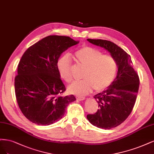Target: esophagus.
<instances>
[{"mask_svg": "<svg viewBox=\"0 0 154 154\" xmlns=\"http://www.w3.org/2000/svg\"><path fill=\"white\" fill-rule=\"evenodd\" d=\"M85 98L84 97H77V100H79V101H82V100H85Z\"/></svg>", "mask_w": 154, "mask_h": 154, "instance_id": "34e87169", "label": "esophagus"}]
</instances>
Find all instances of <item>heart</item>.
I'll list each match as a JSON object with an SVG mask.
<instances>
[{
  "mask_svg": "<svg viewBox=\"0 0 154 154\" xmlns=\"http://www.w3.org/2000/svg\"><path fill=\"white\" fill-rule=\"evenodd\" d=\"M74 59L79 65L85 67L82 81H75L68 87V92L78 96L90 93L94 89L100 92L106 89L113 81L117 70L115 59L109 55H102L97 48L84 46L74 54ZM57 68L59 75L66 82H71L72 64L68 56L59 59Z\"/></svg>",
  "mask_w": 154,
  "mask_h": 154,
  "instance_id": "b5f03b06",
  "label": "heart"
}]
</instances>
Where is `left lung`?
I'll return each mask as SVG.
<instances>
[{"mask_svg":"<svg viewBox=\"0 0 154 154\" xmlns=\"http://www.w3.org/2000/svg\"><path fill=\"white\" fill-rule=\"evenodd\" d=\"M87 40L107 51L116 61L118 70L116 78L105 90L94 96L99 109L93 115H87L93 125L111 129L120 125L130 115L136 102L140 79L132 66L131 56L122 48L103 39Z\"/></svg>","mask_w":154,"mask_h":154,"instance_id":"8db88e82","label":"left lung"}]
</instances>
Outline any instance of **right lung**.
Listing matches in <instances>:
<instances>
[{
	"mask_svg": "<svg viewBox=\"0 0 154 154\" xmlns=\"http://www.w3.org/2000/svg\"><path fill=\"white\" fill-rule=\"evenodd\" d=\"M78 43L68 36H48L23 54L14 79V90L18 106L29 121L51 125L61 119L68 104L76 100L73 95H60L66 88L57 63L63 52Z\"/></svg>",
	"mask_w": 154,
	"mask_h": 154,
	"instance_id": "right-lung-1",
	"label": "right lung"
}]
</instances>
